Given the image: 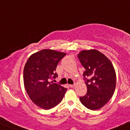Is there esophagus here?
<instances>
[{"instance_id": "1", "label": "esophagus", "mask_w": 130, "mask_h": 130, "mask_svg": "<svg viewBox=\"0 0 130 130\" xmlns=\"http://www.w3.org/2000/svg\"><path fill=\"white\" fill-rule=\"evenodd\" d=\"M69 86H70V87H71V88H73V87H75V85H72V84H70V85H69Z\"/></svg>"}]
</instances>
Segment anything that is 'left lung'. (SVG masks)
I'll list each match as a JSON object with an SVG mask.
<instances>
[{"mask_svg":"<svg viewBox=\"0 0 130 130\" xmlns=\"http://www.w3.org/2000/svg\"><path fill=\"white\" fill-rule=\"evenodd\" d=\"M78 57L86 69L83 76L87 89V94L80 97V101L90 110L100 109L112 97L116 89V74L113 64L104 54L95 49L82 50Z\"/></svg>","mask_w":130,"mask_h":130,"instance_id":"left-lung-1","label":"left lung"}]
</instances>
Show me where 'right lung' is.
I'll list each match as a JSON object with an SVG mask.
<instances>
[{
  "instance_id": "right-lung-1",
  "label": "right lung",
  "mask_w": 130,
  "mask_h": 130,
  "mask_svg": "<svg viewBox=\"0 0 130 130\" xmlns=\"http://www.w3.org/2000/svg\"><path fill=\"white\" fill-rule=\"evenodd\" d=\"M66 54L44 49L30 55L23 69L26 92L33 103L44 110L60 103L67 89L50 80L57 77V66Z\"/></svg>"
}]
</instances>
